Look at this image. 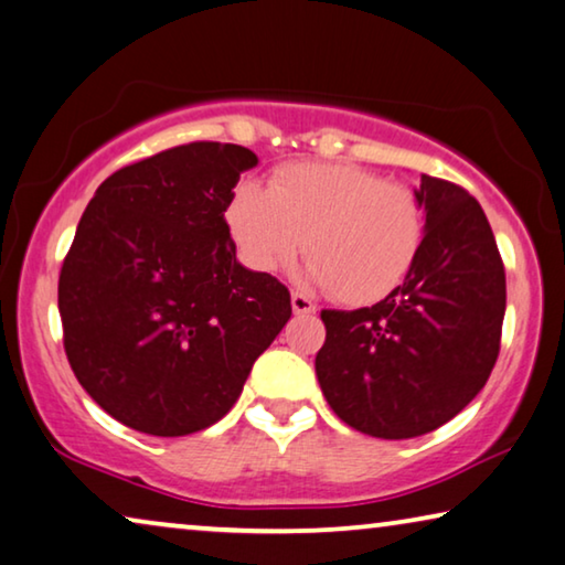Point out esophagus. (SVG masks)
Instances as JSON below:
<instances>
[{"instance_id": "esophagus-1", "label": "esophagus", "mask_w": 565, "mask_h": 565, "mask_svg": "<svg viewBox=\"0 0 565 565\" xmlns=\"http://www.w3.org/2000/svg\"><path fill=\"white\" fill-rule=\"evenodd\" d=\"M290 302H292L295 316H316V310H318L316 302H312L310 298H306V295H302V292H292Z\"/></svg>"}]
</instances>
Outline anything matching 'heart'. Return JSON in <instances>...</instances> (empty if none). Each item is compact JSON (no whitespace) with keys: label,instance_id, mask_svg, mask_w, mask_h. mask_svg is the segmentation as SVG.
<instances>
[{"label":"heart","instance_id":"heart-1","mask_svg":"<svg viewBox=\"0 0 565 565\" xmlns=\"http://www.w3.org/2000/svg\"><path fill=\"white\" fill-rule=\"evenodd\" d=\"M224 216L247 267L273 273L306 245L308 277L343 302H373L396 290L427 234L422 199L409 184L355 163H290L270 189L239 181Z\"/></svg>","mask_w":565,"mask_h":565}]
</instances>
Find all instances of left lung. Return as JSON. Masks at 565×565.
<instances>
[{
  "label": "left lung",
  "instance_id": "obj_1",
  "mask_svg": "<svg viewBox=\"0 0 565 565\" xmlns=\"http://www.w3.org/2000/svg\"><path fill=\"white\" fill-rule=\"evenodd\" d=\"M427 234L412 273L371 308L323 310L318 384L363 434L412 439L452 419L500 353L505 267L488 216L467 189L422 173Z\"/></svg>",
  "mask_w": 565,
  "mask_h": 565
}]
</instances>
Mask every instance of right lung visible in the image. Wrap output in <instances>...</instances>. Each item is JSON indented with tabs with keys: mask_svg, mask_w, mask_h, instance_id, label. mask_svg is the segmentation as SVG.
Listing matches in <instances>:
<instances>
[{
	"mask_svg": "<svg viewBox=\"0 0 565 565\" xmlns=\"http://www.w3.org/2000/svg\"><path fill=\"white\" fill-rule=\"evenodd\" d=\"M257 156L173 146L103 181L57 282L67 361L126 427L184 437L212 427L292 316L277 277L237 263L227 204Z\"/></svg>",
	"mask_w": 565,
	"mask_h": 565,
	"instance_id": "obj_1",
	"label": "right lung"
}]
</instances>
